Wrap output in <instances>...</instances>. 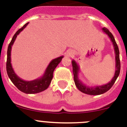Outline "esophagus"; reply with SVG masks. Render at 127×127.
<instances>
[{
	"mask_svg": "<svg viewBox=\"0 0 127 127\" xmlns=\"http://www.w3.org/2000/svg\"><path fill=\"white\" fill-rule=\"evenodd\" d=\"M72 52H70V53H69V55H72Z\"/></svg>",
	"mask_w": 127,
	"mask_h": 127,
	"instance_id": "esophagus-1",
	"label": "esophagus"
}]
</instances>
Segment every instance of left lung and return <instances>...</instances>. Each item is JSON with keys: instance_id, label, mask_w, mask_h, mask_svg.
<instances>
[{"instance_id": "left-lung-1", "label": "left lung", "mask_w": 127, "mask_h": 127, "mask_svg": "<svg viewBox=\"0 0 127 127\" xmlns=\"http://www.w3.org/2000/svg\"><path fill=\"white\" fill-rule=\"evenodd\" d=\"M103 32L108 36L110 38V40L113 43V45L114 46V50H115V75L111 79L110 82L106 84L101 85V86H92L89 87L85 85L84 84L82 83V81L79 79V72L80 68L77 64L76 62L74 60H72V70H73V74H74V80L75 84L77 89L81 91L82 93L87 94L89 95H102L103 93H106L108 90L111 89L113 85L117 79L118 78V75L120 74V52L119 49H118V45L117 43L115 41V39L114 38V36L111 34V32H110L106 28H103L102 29Z\"/></svg>"}]
</instances>
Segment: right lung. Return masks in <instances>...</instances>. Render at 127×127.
<instances>
[{
	"mask_svg": "<svg viewBox=\"0 0 127 127\" xmlns=\"http://www.w3.org/2000/svg\"><path fill=\"white\" fill-rule=\"evenodd\" d=\"M28 24L29 23L24 24L21 28L19 29L15 33L12 40L8 46L6 70L9 79L19 90L26 93V94H35V93L43 91L48 88L51 83L52 78H53V71L55 70L56 67H57L59 63L61 62L64 56H61V57H59L52 60L45 70L43 75L38 79L32 80V81H27L22 79L19 77L17 76V74L15 73L14 70L12 68V64H11V58H10L11 49H12V46L17 35L27 26Z\"/></svg>",
	"mask_w": 127,
	"mask_h": 127,
	"instance_id": "obj_1",
	"label": "right lung"
}]
</instances>
